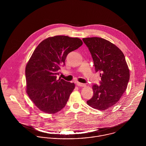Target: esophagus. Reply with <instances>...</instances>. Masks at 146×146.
I'll use <instances>...</instances> for the list:
<instances>
[{
	"label": "esophagus",
	"instance_id": "esophagus-1",
	"mask_svg": "<svg viewBox=\"0 0 146 146\" xmlns=\"http://www.w3.org/2000/svg\"><path fill=\"white\" fill-rule=\"evenodd\" d=\"M76 85L79 86H82V87H83L85 86V84H84L83 83H79V82H77L76 83Z\"/></svg>",
	"mask_w": 146,
	"mask_h": 146
}]
</instances>
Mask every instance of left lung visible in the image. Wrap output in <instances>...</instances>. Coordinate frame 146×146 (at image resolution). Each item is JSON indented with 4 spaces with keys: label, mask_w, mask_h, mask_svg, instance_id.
I'll use <instances>...</instances> for the list:
<instances>
[{
    "label": "left lung",
    "mask_w": 146,
    "mask_h": 146,
    "mask_svg": "<svg viewBox=\"0 0 146 146\" xmlns=\"http://www.w3.org/2000/svg\"><path fill=\"white\" fill-rule=\"evenodd\" d=\"M92 55L96 72L100 73V85L92 86L93 96L86 103L98 110L111 108L125 92L130 78L128 66L122 51L101 38L83 39Z\"/></svg>",
    "instance_id": "left-lung-1"
}]
</instances>
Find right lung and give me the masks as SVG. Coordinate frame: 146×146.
I'll return each mask as SVG.
<instances>
[{"mask_svg": "<svg viewBox=\"0 0 146 146\" xmlns=\"http://www.w3.org/2000/svg\"><path fill=\"white\" fill-rule=\"evenodd\" d=\"M83 44L81 39L67 36L49 37L34 51L26 66V92L30 100L42 111L54 113L65 106L75 88L59 75L67 54Z\"/></svg>", "mask_w": 146, "mask_h": 146, "instance_id": "1", "label": "right lung"}]
</instances>
